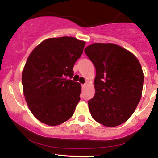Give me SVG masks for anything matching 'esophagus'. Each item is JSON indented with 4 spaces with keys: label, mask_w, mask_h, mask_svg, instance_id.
Returning <instances> with one entry per match:
<instances>
[{
    "label": "esophagus",
    "mask_w": 158,
    "mask_h": 158,
    "mask_svg": "<svg viewBox=\"0 0 158 158\" xmlns=\"http://www.w3.org/2000/svg\"><path fill=\"white\" fill-rule=\"evenodd\" d=\"M86 85H87V84H82V87H86Z\"/></svg>",
    "instance_id": "obj_1"
}]
</instances>
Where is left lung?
Returning <instances> with one entry per match:
<instances>
[{"label":"left lung","mask_w":158,"mask_h":158,"mask_svg":"<svg viewBox=\"0 0 158 158\" xmlns=\"http://www.w3.org/2000/svg\"><path fill=\"white\" fill-rule=\"evenodd\" d=\"M84 52L96 68L95 95L88 101L93 118L107 127L123 124L141 100V64L132 53L113 43H94Z\"/></svg>","instance_id":"left-lung-1"}]
</instances>
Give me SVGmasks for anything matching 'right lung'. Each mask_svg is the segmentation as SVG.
<instances>
[{
	"mask_svg": "<svg viewBox=\"0 0 158 158\" xmlns=\"http://www.w3.org/2000/svg\"><path fill=\"white\" fill-rule=\"evenodd\" d=\"M85 42L74 37L50 38L37 45L22 73L23 94L32 115L54 126L69 119L79 103L81 86L71 78Z\"/></svg>",
	"mask_w": 158,
	"mask_h": 158,
	"instance_id": "obj_1",
	"label": "right lung"
}]
</instances>
